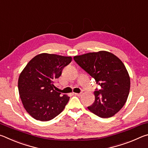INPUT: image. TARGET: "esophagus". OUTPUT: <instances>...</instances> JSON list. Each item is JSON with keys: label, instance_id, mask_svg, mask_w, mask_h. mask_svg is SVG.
Wrapping results in <instances>:
<instances>
[{"label": "esophagus", "instance_id": "obj_1", "mask_svg": "<svg viewBox=\"0 0 148 148\" xmlns=\"http://www.w3.org/2000/svg\"><path fill=\"white\" fill-rule=\"evenodd\" d=\"M82 94V92H80V93H75V95H76V96H81Z\"/></svg>", "mask_w": 148, "mask_h": 148}]
</instances>
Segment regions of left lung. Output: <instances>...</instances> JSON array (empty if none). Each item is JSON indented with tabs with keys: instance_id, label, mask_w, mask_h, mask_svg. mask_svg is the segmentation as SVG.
Here are the masks:
<instances>
[{
	"instance_id": "obj_1",
	"label": "left lung",
	"mask_w": 148,
	"mask_h": 148,
	"mask_svg": "<svg viewBox=\"0 0 148 148\" xmlns=\"http://www.w3.org/2000/svg\"><path fill=\"white\" fill-rule=\"evenodd\" d=\"M74 59L101 87L95 91V102L87 108L102 118L114 116L126 102L131 85L123 62L106 51L77 56Z\"/></svg>"
}]
</instances>
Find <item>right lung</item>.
Instances as JSON below:
<instances>
[{
    "label": "right lung",
    "instance_id": "right-lung-1",
    "mask_svg": "<svg viewBox=\"0 0 148 148\" xmlns=\"http://www.w3.org/2000/svg\"><path fill=\"white\" fill-rule=\"evenodd\" d=\"M71 57L41 53L30 61L20 74L18 90L26 111L36 120L49 121L61 113L70 97L54 90L56 79Z\"/></svg>",
    "mask_w": 148,
    "mask_h": 148
}]
</instances>
